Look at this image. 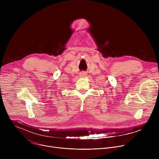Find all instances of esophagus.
<instances>
[{
    "label": "esophagus",
    "instance_id": "obj_1",
    "mask_svg": "<svg viewBox=\"0 0 159 159\" xmlns=\"http://www.w3.org/2000/svg\"><path fill=\"white\" fill-rule=\"evenodd\" d=\"M86 75H87V74H86L85 72H81V73L80 74V77H85Z\"/></svg>",
    "mask_w": 159,
    "mask_h": 159
}]
</instances>
